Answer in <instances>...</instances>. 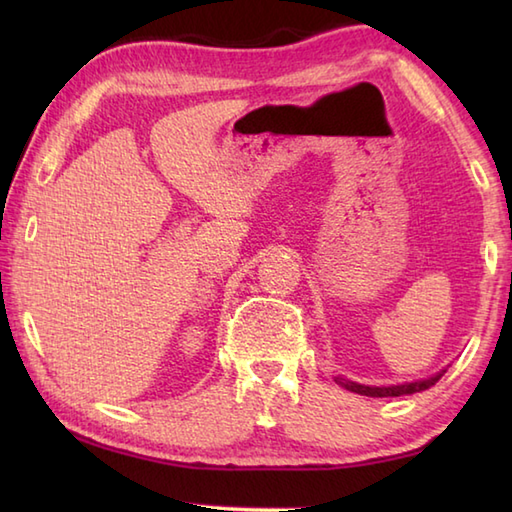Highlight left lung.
I'll use <instances>...</instances> for the list:
<instances>
[{"mask_svg": "<svg viewBox=\"0 0 512 512\" xmlns=\"http://www.w3.org/2000/svg\"><path fill=\"white\" fill-rule=\"evenodd\" d=\"M444 372L431 376V378H424V380H416V383H405V385H391V387H369V385H358V383H352V380H339V383L350 389V391H356V394L361 396H372V398H389V396H405V394H416V391H424L429 389L438 383V380L442 378Z\"/></svg>", "mask_w": 512, "mask_h": 512, "instance_id": "obj_1", "label": "left lung"}]
</instances>
